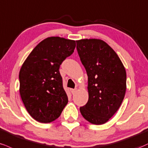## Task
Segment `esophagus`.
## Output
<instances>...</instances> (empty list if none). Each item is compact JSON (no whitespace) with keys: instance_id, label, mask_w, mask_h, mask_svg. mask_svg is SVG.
<instances>
[{"instance_id":"obj_1","label":"esophagus","mask_w":148,"mask_h":148,"mask_svg":"<svg viewBox=\"0 0 148 148\" xmlns=\"http://www.w3.org/2000/svg\"><path fill=\"white\" fill-rule=\"evenodd\" d=\"M70 91H71V92H72V94H74L76 93V92L77 91V89H71Z\"/></svg>"}]
</instances>
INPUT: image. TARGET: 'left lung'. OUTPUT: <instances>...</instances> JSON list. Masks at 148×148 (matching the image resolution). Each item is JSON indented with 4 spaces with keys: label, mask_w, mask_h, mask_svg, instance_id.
Returning <instances> with one entry per match:
<instances>
[{
    "label": "left lung",
    "mask_w": 148,
    "mask_h": 148,
    "mask_svg": "<svg viewBox=\"0 0 148 148\" xmlns=\"http://www.w3.org/2000/svg\"><path fill=\"white\" fill-rule=\"evenodd\" d=\"M76 49L88 76V101L80 112L88 121L102 125L116 112L123 101L125 67L112 48L101 39L76 40Z\"/></svg>",
    "instance_id": "left-lung-1"
}]
</instances>
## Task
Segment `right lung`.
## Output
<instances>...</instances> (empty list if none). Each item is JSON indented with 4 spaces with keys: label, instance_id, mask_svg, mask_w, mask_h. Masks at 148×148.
Segmentation results:
<instances>
[{
    "label": "right lung",
    "instance_id": "1",
    "mask_svg": "<svg viewBox=\"0 0 148 148\" xmlns=\"http://www.w3.org/2000/svg\"><path fill=\"white\" fill-rule=\"evenodd\" d=\"M75 47L74 40L48 37L36 46L23 63L19 92L27 111L37 121H54L68 103L59 67Z\"/></svg>",
    "mask_w": 148,
    "mask_h": 148
}]
</instances>
